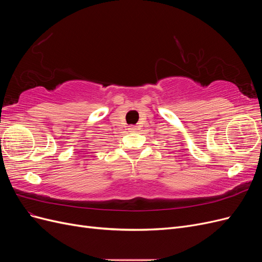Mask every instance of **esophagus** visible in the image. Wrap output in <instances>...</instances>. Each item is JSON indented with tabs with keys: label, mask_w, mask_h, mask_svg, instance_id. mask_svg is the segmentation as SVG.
<instances>
[{
	"label": "esophagus",
	"mask_w": 262,
	"mask_h": 262,
	"mask_svg": "<svg viewBox=\"0 0 262 262\" xmlns=\"http://www.w3.org/2000/svg\"><path fill=\"white\" fill-rule=\"evenodd\" d=\"M130 132H134L137 130V126L136 125H131V126H129V129H128Z\"/></svg>",
	"instance_id": "esophagus-1"
}]
</instances>
